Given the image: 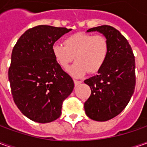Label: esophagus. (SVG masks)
I'll return each mask as SVG.
<instances>
[{
	"instance_id": "esophagus-1",
	"label": "esophagus",
	"mask_w": 147,
	"mask_h": 147,
	"mask_svg": "<svg viewBox=\"0 0 147 147\" xmlns=\"http://www.w3.org/2000/svg\"><path fill=\"white\" fill-rule=\"evenodd\" d=\"M74 85H75V86H78V85H79L80 83H82L81 81H78V80H74Z\"/></svg>"
}]
</instances>
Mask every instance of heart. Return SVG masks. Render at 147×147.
<instances>
[{
	"label": "heart",
	"instance_id": "1",
	"mask_svg": "<svg viewBox=\"0 0 147 147\" xmlns=\"http://www.w3.org/2000/svg\"><path fill=\"white\" fill-rule=\"evenodd\" d=\"M64 44H53L52 54L55 61L65 69L75 58L77 62L68 69L74 78L84 76L88 71L92 74L98 72L105 65L110 51L109 42L102 35L78 32L66 37Z\"/></svg>",
	"mask_w": 147,
	"mask_h": 147
}]
</instances>
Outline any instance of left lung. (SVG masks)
Returning a JSON list of instances; mask_svg holds the SVG:
<instances>
[{"instance_id":"obj_1","label":"left lung","mask_w":147,"mask_h":147,"mask_svg":"<svg viewBox=\"0 0 147 147\" xmlns=\"http://www.w3.org/2000/svg\"><path fill=\"white\" fill-rule=\"evenodd\" d=\"M96 31L107 38L110 51L97 74L84 81L92 90L84 110L91 119L104 122L120 114L133 96L136 84L135 59L127 40L115 28L102 25L87 32Z\"/></svg>"}]
</instances>
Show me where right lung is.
Wrapping results in <instances>:
<instances>
[{"instance_id": "right-lung-1", "label": "right lung", "mask_w": 147, "mask_h": 147, "mask_svg": "<svg viewBox=\"0 0 147 147\" xmlns=\"http://www.w3.org/2000/svg\"><path fill=\"white\" fill-rule=\"evenodd\" d=\"M71 31L66 28L38 25L19 38L11 54L8 77L11 93L21 113L46 123L61 115L62 103L74 88L52 54V46Z\"/></svg>"}]
</instances>
